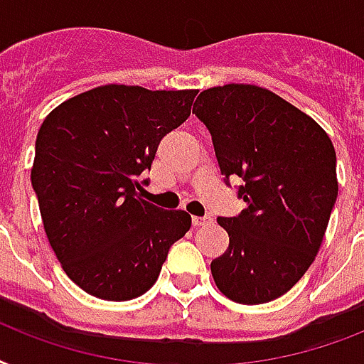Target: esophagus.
<instances>
[{
	"mask_svg": "<svg viewBox=\"0 0 364 364\" xmlns=\"http://www.w3.org/2000/svg\"><path fill=\"white\" fill-rule=\"evenodd\" d=\"M210 222H213L210 216H193V218H191V224H193L196 228L207 226V224H210Z\"/></svg>",
	"mask_w": 364,
	"mask_h": 364,
	"instance_id": "34e87169",
	"label": "esophagus"
}]
</instances>
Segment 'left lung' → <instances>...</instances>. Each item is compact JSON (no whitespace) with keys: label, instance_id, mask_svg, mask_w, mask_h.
Instances as JSON below:
<instances>
[{"label":"left lung","instance_id":"1","mask_svg":"<svg viewBox=\"0 0 364 364\" xmlns=\"http://www.w3.org/2000/svg\"><path fill=\"white\" fill-rule=\"evenodd\" d=\"M193 114L207 125L222 174L241 178L247 208L218 218L230 247L210 262L233 302L283 296L308 272L338 197L336 151L319 123L264 87L230 83L203 91Z\"/></svg>","mask_w":364,"mask_h":364}]
</instances>
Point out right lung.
<instances>
[{
    "label": "right lung",
    "mask_w": 364,
    "mask_h": 364,
    "mask_svg": "<svg viewBox=\"0 0 364 364\" xmlns=\"http://www.w3.org/2000/svg\"><path fill=\"white\" fill-rule=\"evenodd\" d=\"M196 95L112 83L68 98L39 127L32 186L45 233L68 277L91 296H142L190 230L186 210H163L136 190Z\"/></svg>",
    "instance_id": "1"
}]
</instances>
